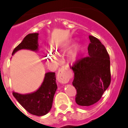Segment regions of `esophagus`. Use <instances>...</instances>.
Returning a JSON list of instances; mask_svg holds the SVG:
<instances>
[{"label": "esophagus", "mask_w": 128, "mask_h": 128, "mask_svg": "<svg viewBox=\"0 0 128 128\" xmlns=\"http://www.w3.org/2000/svg\"><path fill=\"white\" fill-rule=\"evenodd\" d=\"M71 77V73L66 69H60L57 74V80L58 82L62 84H66L70 81Z\"/></svg>", "instance_id": "esophagus-1"}]
</instances>
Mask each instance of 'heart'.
Instances as JSON below:
<instances>
[{
  "label": "heart",
  "instance_id": "b5f03b06",
  "mask_svg": "<svg viewBox=\"0 0 128 128\" xmlns=\"http://www.w3.org/2000/svg\"><path fill=\"white\" fill-rule=\"evenodd\" d=\"M68 48L67 46H54L52 47V51L48 50L47 51V57L50 60L53 62H57V59L56 56H59L64 53ZM85 50V46L83 44L77 45L72 47L66 56L67 60L69 63H75L81 58Z\"/></svg>",
  "mask_w": 128,
  "mask_h": 128
}]
</instances>
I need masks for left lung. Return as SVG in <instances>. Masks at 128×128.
Returning a JSON list of instances; mask_svg holds the SVG:
<instances>
[{
	"label": "left lung",
	"instance_id": "left-lung-1",
	"mask_svg": "<svg viewBox=\"0 0 128 128\" xmlns=\"http://www.w3.org/2000/svg\"><path fill=\"white\" fill-rule=\"evenodd\" d=\"M88 56L78 60L72 70L74 76L72 85L77 91L76 102L90 106L101 98L110 83V57L100 40L89 35Z\"/></svg>",
	"mask_w": 128,
	"mask_h": 128
}]
</instances>
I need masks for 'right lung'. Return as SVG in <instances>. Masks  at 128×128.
I'll return each instance as SVG.
<instances>
[{
    "label": "right lung",
    "mask_w": 128,
    "mask_h": 128,
    "mask_svg": "<svg viewBox=\"0 0 128 128\" xmlns=\"http://www.w3.org/2000/svg\"><path fill=\"white\" fill-rule=\"evenodd\" d=\"M38 33L26 35L21 44L14 48L12 56L22 49L38 52ZM57 89L56 73L48 72L45 74L43 83L36 92L28 94H20L14 92L12 94L18 102L28 112L33 115L42 116L50 110Z\"/></svg>",
    "instance_id": "right-lung-1"
}]
</instances>
